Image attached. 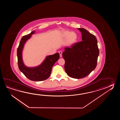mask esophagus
<instances>
[{"mask_svg":"<svg viewBox=\"0 0 120 120\" xmlns=\"http://www.w3.org/2000/svg\"><path fill=\"white\" fill-rule=\"evenodd\" d=\"M59 54H60V57H62V52L61 51H59Z\"/></svg>","mask_w":120,"mask_h":120,"instance_id":"34e87169","label":"esophagus"}]
</instances>
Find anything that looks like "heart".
<instances>
[{
    "label": "heart",
    "instance_id": "heart-1",
    "mask_svg": "<svg viewBox=\"0 0 120 120\" xmlns=\"http://www.w3.org/2000/svg\"><path fill=\"white\" fill-rule=\"evenodd\" d=\"M62 38H66L65 45L67 47H71L76 43L79 39L78 34L74 32H71L67 30H63L60 33Z\"/></svg>",
    "mask_w": 120,
    "mask_h": 120
}]
</instances>
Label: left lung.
<instances>
[{"label": "left lung", "mask_w": 120, "mask_h": 120, "mask_svg": "<svg viewBox=\"0 0 120 120\" xmlns=\"http://www.w3.org/2000/svg\"><path fill=\"white\" fill-rule=\"evenodd\" d=\"M82 33V41L71 48H65L63 57L64 69L69 76L79 79L87 76L97 65L99 50L96 37L84 28H78Z\"/></svg>", "instance_id": "left-lung-1"}]
</instances>
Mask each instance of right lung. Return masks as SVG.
<instances>
[{"mask_svg":"<svg viewBox=\"0 0 120 120\" xmlns=\"http://www.w3.org/2000/svg\"><path fill=\"white\" fill-rule=\"evenodd\" d=\"M35 31L23 36L17 49V56L19 69L28 79L31 81L39 82L48 79L51 74L52 67L58 60L60 57L59 53L53 55L47 56L41 64L35 67H28L24 64L22 57V52L26 42L31 38Z\"/></svg>","mask_w":120,"mask_h":120,"instance_id":"obj_1","label":"right lung"}]
</instances>
